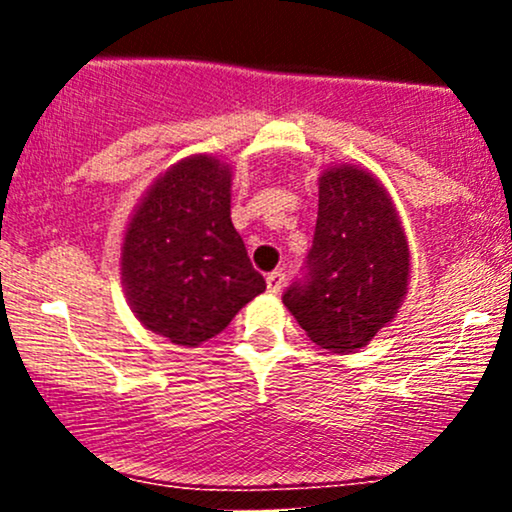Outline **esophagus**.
<instances>
[{
	"label": "esophagus",
	"instance_id": "34e87169",
	"mask_svg": "<svg viewBox=\"0 0 512 512\" xmlns=\"http://www.w3.org/2000/svg\"><path fill=\"white\" fill-rule=\"evenodd\" d=\"M284 279H286V274L281 272V269H276V272L267 274V289H269V293H279L281 286H284Z\"/></svg>",
	"mask_w": 512,
	"mask_h": 512
}]
</instances>
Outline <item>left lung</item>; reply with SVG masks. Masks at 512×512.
I'll list each match as a JSON object with an SVG mask.
<instances>
[{
    "label": "left lung",
    "mask_w": 512,
    "mask_h": 512,
    "mask_svg": "<svg viewBox=\"0 0 512 512\" xmlns=\"http://www.w3.org/2000/svg\"><path fill=\"white\" fill-rule=\"evenodd\" d=\"M308 274L284 305L322 349L349 354L395 320L409 286V243L395 202L366 168L339 163L320 173Z\"/></svg>",
    "instance_id": "obj_1"
}]
</instances>
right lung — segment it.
Instances as JSON below:
<instances>
[{
	"mask_svg": "<svg viewBox=\"0 0 512 512\" xmlns=\"http://www.w3.org/2000/svg\"><path fill=\"white\" fill-rule=\"evenodd\" d=\"M233 168L195 154L154 180L129 216L120 274L134 317L170 344L199 346L267 289L231 221Z\"/></svg>",
	"mask_w": 512,
	"mask_h": 512,
	"instance_id": "right-lung-1",
	"label": "right lung"
}]
</instances>
